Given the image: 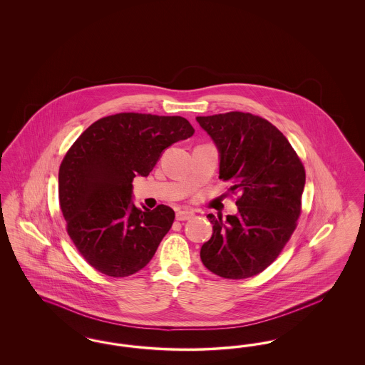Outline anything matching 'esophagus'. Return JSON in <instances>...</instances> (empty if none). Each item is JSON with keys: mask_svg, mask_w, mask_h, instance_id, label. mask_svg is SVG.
Here are the masks:
<instances>
[{"mask_svg": "<svg viewBox=\"0 0 365 365\" xmlns=\"http://www.w3.org/2000/svg\"><path fill=\"white\" fill-rule=\"evenodd\" d=\"M192 217V213L189 210H178L176 212V220L179 222H183V220H189Z\"/></svg>", "mask_w": 365, "mask_h": 365, "instance_id": "34e87169", "label": "esophagus"}]
</instances>
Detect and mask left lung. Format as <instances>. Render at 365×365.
<instances>
[{"label":"left lung","mask_w":365,"mask_h":365,"mask_svg":"<svg viewBox=\"0 0 365 365\" xmlns=\"http://www.w3.org/2000/svg\"><path fill=\"white\" fill-rule=\"evenodd\" d=\"M220 153L219 178L238 194L237 215L215 217L213 234L200 252L210 272L246 279L277 260L301 215L305 168L278 128L260 116L227 112L198 116Z\"/></svg>","instance_id":"8db88e82"}]
</instances>
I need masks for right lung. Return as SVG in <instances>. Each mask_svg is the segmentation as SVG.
Returning a JSON list of instances; mask_svg holds the SVG:
<instances>
[{
	"mask_svg": "<svg viewBox=\"0 0 365 365\" xmlns=\"http://www.w3.org/2000/svg\"><path fill=\"white\" fill-rule=\"evenodd\" d=\"M192 134L180 116L124 112L93 123L73 142L60 165L58 200L72 242L94 269L124 278L152 260L175 212L137 208L133 179L148 176L164 149Z\"/></svg>",
	"mask_w": 365,
	"mask_h": 365,
	"instance_id": "right-lung-1",
	"label": "right lung"
}]
</instances>
